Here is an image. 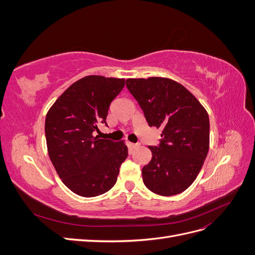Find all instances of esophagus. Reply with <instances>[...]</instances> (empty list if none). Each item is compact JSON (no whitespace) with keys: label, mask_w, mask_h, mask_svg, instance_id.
<instances>
[{"label":"esophagus","mask_w":255,"mask_h":255,"mask_svg":"<svg viewBox=\"0 0 255 255\" xmlns=\"http://www.w3.org/2000/svg\"><path fill=\"white\" fill-rule=\"evenodd\" d=\"M140 144L139 143H129V146L132 149H136V148H138V146H139Z\"/></svg>","instance_id":"esophagus-1"}]
</instances>
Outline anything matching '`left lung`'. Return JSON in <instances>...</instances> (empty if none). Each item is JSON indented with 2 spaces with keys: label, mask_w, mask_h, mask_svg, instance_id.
I'll return each instance as SVG.
<instances>
[{
  "label": "left lung",
  "mask_w": 255,
  "mask_h": 255,
  "mask_svg": "<svg viewBox=\"0 0 255 255\" xmlns=\"http://www.w3.org/2000/svg\"><path fill=\"white\" fill-rule=\"evenodd\" d=\"M127 87L141 107L149 127L161 128L142 180L154 194L174 196L194 183L210 146V119L197 98L166 78L128 79Z\"/></svg>",
  "instance_id": "obj_1"
}]
</instances>
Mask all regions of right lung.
<instances>
[{
  "label": "right lung",
  "mask_w": 255,
  "mask_h": 255,
  "mask_svg": "<svg viewBox=\"0 0 255 255\" xmlns=\"http://www.w3.org/2000/svg\"><path fill=\"white\" fill-rule=\"evenodd\" d=\"M125 84V79L85 76L64 91L45 117L50 159L63 183L81 197L109 191L128 157L123 140L94 136L99 125H106L110 105Z\"/></svg>",
  "instance_id": "right-lung-1"
}]
</instances>
